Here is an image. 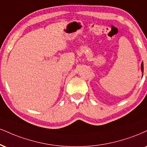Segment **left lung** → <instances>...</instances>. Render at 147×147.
<instances>
[{
	"label": "left lung",
	"instance_id": "1",
	"mask_svg": "<svg viewBox=\"0 0 147 147\" xmlns=\"http://www.w3.org/2000/svg\"><path fill=\"white\" fill-rule=\"evenodd\" d=\"M141 70L142 72H144V65H143V63H142V65H141Z\"/></svg>",
	"mask_w": 147,
	"mask_h": 147
}]
</instances>
